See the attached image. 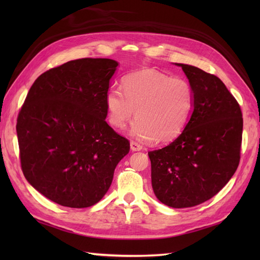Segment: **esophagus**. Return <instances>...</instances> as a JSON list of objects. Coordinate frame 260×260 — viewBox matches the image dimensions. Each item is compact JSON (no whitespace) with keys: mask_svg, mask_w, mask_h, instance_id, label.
Wrapping results in <instances>:
<instances>
[{"mask_svg":"<svg viewBox=\"0 0 260 260\" xmlns=\"http://www.w3.org/2000/svg\"><path fill=\"white\" fill-rule=\"evenodd\" d=\"M142 145L139 144V143L135 142V141H132L131 142V150L132 151H141L142 150Z\"/></svg>","mask_w":260,"mask_h":260,"instance_id":"esophagus-1","label":"esophagus"}]
</instances>
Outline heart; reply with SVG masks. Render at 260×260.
Returning <instances> with one entry per match:
<instances>
[{
	"label": "heart",
	"instance_id": "heart-1",
	"mask_svg": "<svg viewBox=\"0 0 260 260\" xmlns=\"http://www.w3.org/2000/svg\"><path fill=\"white\" fill-rule=\"evenodd\" d=\"M121 90L110 88L105 97L108 121L123 131L136 113L132 135L140 141L174 140L184 129L194 105L189 81L152 69L124 76Z\"/></svg>",
	"mask_w": 260,
	"mask_h": 260
}]
</instances>
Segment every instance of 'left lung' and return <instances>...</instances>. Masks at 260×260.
<instances>
[{"instance_id":"left-lung-1","label":"left lung","mask_w":260,"mask_h":260,"mask_svg":"<svg viewBox=\"0 0 260 260\" xmlns=\"http://www.w3.org/2000/svg\"><path fill=\"white\" fill-rule=\"evenodd\" d=\"M194 91L193 112L171 144L148 152L156 198L172 208L211 199L233 178L240 161L242 113L217 76L178 63Z\"/></svg>"}]
</instances>
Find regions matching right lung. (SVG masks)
<instances>
[{
  "mask_svg": "<svg viewBox=\"0 0 260 260\" xmlns=\"http://www.w3.org/2000/svg\"><path fill=\"white\" fill-rule=\"evenodd\" d=\"M118 63L82 58L36 79L16 123L21 169L49 200L88 208L106 194L129 142L110 127L105 97Z\"/></svg>",
  "mask_w": 260,
  "mask_h": 260,
  "instance_id": "right-lung-1",
  "label": "right lung"
}]
</instances>
